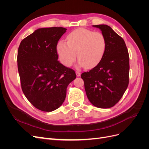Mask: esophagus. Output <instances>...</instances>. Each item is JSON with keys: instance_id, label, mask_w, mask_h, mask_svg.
Segmentation results:
<instances>
[{"instance_id": "1", "label": "esophagus", "mask_w": 149, "mask_h": 149, "mask_svg": "<svg viewBox=\"0 0 149 149\" xmlns=\"http://www.w3.org/2000/svg\"><path fill=\"white\" fill-rule=\"evenodd\" d=\"M76 76H77V77H79V76H80V75H81V73H79V71H76Z\"/></svg>"}]
</instances>
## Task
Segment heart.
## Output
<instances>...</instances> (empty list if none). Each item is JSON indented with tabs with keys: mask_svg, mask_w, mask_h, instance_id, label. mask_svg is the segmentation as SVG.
Masks as SVG:
<instances>
[{
	"mask_svg": "<svg viewBox=\"0 0 149 149\" xmlns=\"http://www.w3.org/2000/svg\"><path fill=\"white\" fill-rule=\"evenodd\" d=\"M106 39L101 32L80 28L67 36V42L61 40L56 47L61 63L70 67L76 59L86 68H92L101 61L106 49Z\"/></svg>",
	"mask_w": 149,
	"mask_h": 149,
	"instance_id": "obj_1",
	"label": "heart"
}]
</instances>
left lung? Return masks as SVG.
I'll return each mask as SVG.
<instances>
[{
  "instance_id": "8db88e82",
  "label": "left lung",
  "mask_w": 149,
  "mask_h": 149,
  "mask_svg": "<svg viewBox=\"0 0 149 149\" xmlns=\"http://www.w3.org/2000/svg\"><path fill=\"white\" fill-rule=\"evenodd\" d=\"M105 36L106 49L102 60L81 75L86 93L93 105L110 108L123 97L129 84V56L123 38L107 25H93Z\"/></svg>"
}]
</instances>
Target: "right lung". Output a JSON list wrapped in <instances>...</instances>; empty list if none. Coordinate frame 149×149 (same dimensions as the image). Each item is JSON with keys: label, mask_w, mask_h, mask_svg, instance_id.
Listing matches in <instances>:
<instances>
[{"label": "right lung", "mask_w": 149, "mask_h": 149, "mask_svg": "<svg viewBox=\"0 0 149 149\" xmlns=\"http://www.w3.org/2000/svg\"><path fill=\"white\" fill-rule=\"evenodd\" d=\"M66 31L63 27L38 29L22 40L18 49L22 91L40 111L51 112L60 107L68 86L76 78L73 70L58 61V42Z\"/></svg>", "instance_id": "obj_1"}]
</instances>
